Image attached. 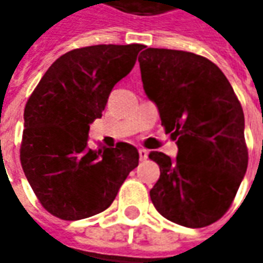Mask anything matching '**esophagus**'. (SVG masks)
Instances as JSON below:
<instances>
[{"label":"esophagus","mask_w":263,"mask_h":263,"mask_svg":"<svg viewBox=\"0 0 263 263\" xmlns=\"http://www.w3.org/2000/svg\"><path fill=\"white\" fill-rule=\"evenodd\" d=\"M147 155H149V152H147L146 149H139V158H140V161L147 159Z\"/></svg>","instance_id":"1"}]
</instances>
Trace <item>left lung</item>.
<instances>
[{"instance_id":"left-lung-1","label":"left lung","mask_w":263,"mask_h":263,"mask_svg":"<svg viewBox=\"0 0 263 263\" xmlns=\"http://www.w3.org/2000/svg\"><path fill=\"white\" fill-rule=\"evenodd\" d=\"M139 63L147 98L178 146L176 159L149 154L161 170L151 200L171 222L211 226L231 206L248 170L240 101L224 73L205 57L146 48Z\"/></svg>"}]
</instances>
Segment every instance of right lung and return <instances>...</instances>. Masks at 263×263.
Segmentation results:
<instances>
[{"instance_id":"1","label":"right lung","mask_w":263,"mask_h":263,"mask_svg":"<svg viewBox=\"0 0 263 263\" xmlns=\"http://www.w3.org/2000/svg\"><path fill=\"white\" fill-rule=\"evenodd\" d=\"M140 49V44L93 45L66 52L27 99L20 162L41 205L54 217L77 221L105 211L139 165L133 145L92 149L87 135Z\"/></svg>"}]
</instances>
